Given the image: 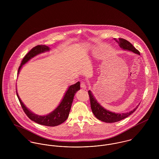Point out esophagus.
<instances>
[{"mask_svg":"<svg viewBox=\"0 0 159 159\" xmlns=\"http://www.w3.org/2000/svg\"><path fill=\"white\" fill-rule=\"evenodd\" d=\"M81 88L83 89H86V83L84 82V81H82L81 83V85H80Z\"/></svg>","mask_w":159,"mask_h":159,"instance_id":"1","label":"esophagus"}]
</instances>
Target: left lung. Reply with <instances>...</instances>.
Returning <instances> with one entry per match:
<instances>
[{
	"label": "left lung",
	"mask_w": 159,
	"mask_h": 159,
	"mask_svg": "<svg viewBox=\"0 0 159 159\" xmlns=\"http://www.w3.org/2000/svg\"><path fill=\"white\" fill-rule=\"evenodd\" d=\"M120 46L121 48L125 50H128L132 51L133 52L140 54V52L139 51H138L136 48L132 45L129 41L124 39H120L119 38V40H117L114 39ZM88 93L89 95L90 98V102H91V110L92 111V113L94 114V116L99 120L108 123H113L118 122L119 120H121L131 115L135 111L138 106L135 109H134L132 111L126 113H115L111 112L106 109H105L103 107H102L96 100L95 97H93L92 93L91 91H88Z\"/></svg>",
	"instance_id": "left-lung-1"
}]
</instances>
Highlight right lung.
<instances>
[{
  "instance_id": "add662e5",
  "label": "right lung",
  "mask_w": 159,
  "mask_h": 159,
  "mask_svg": "<svg viewBox=\"0 0 159 159\" xmlns=\"http://www.w3.org/2000/svg\"><path fill=\"white\" fill-rule=\"evenodd\" d=\"M49 50V48L46 45H37L33 48L23 58L21 64L18 68V75L23 65L27 62L30 59L43 52L48 51ZM80 89V83L78 81L76 84L71 85L68 88V90L66 92L63 99L62 100L61 103L59 106L51 113L48 114L46 116H39L33 113L25 107L24 105L21 100L20 99L17 91L16 94L20 104L22 107L23 111L27 116V117L35 122L49 127H54L59 125L65 122L69 115V113L71 109L72 102L73 100L74 96L76 92Z\"/></svg>"
}]
</instances>
